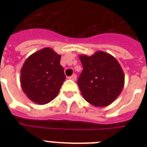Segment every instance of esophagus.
Returning a JSON list of instances; mask_svg holds the SVG:
<instances>
[{
	"instance_id": "1",
	"label": "esophagus",
	"mask_w": 147,
	"mask_h": 147,
	"mask_svg": "<svg viewBox=\"0 0 147 147\" xmlns=\"http://www.w3.org/2000/svg\"><path fill=\"white\" fill-rule=\"evenodd\" d=\"M69 79H71V80H73V81H76V78H77V76H76V74H73L72 76H70V77H69Z\"/></svg>"
}]
</instances>
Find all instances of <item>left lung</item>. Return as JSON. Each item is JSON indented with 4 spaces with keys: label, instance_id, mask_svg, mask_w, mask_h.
I'll return each mask as SVG.
<instances>
[{
    "label": "left lung",
    "instance_id": "obj_1",
    "mask_svg": "<svg viewBox=\"0 0 147 147\" xmlns=\"http://www.w3.org/2000/svg\"><path fill=\"white\" fill-rule=\"evenodd\" d=\"M83 70L78 79L82 96L95 107L111 105L122 92L124 74L117 60L102 51L93 55H80Z\"/></svg>",
    "mask_w": 147,
    "mask_h": 147
}]
</instances>
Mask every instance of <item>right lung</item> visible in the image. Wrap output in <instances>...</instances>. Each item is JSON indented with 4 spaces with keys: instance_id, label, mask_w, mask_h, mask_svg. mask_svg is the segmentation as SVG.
Here are the masks:
<instances>
[{
    "instance_id": "add662e5",
    "label": "right lung",
    "mask_w": 147,
    "mask_h": 147,
    "mask_svg": "<svg viewBox=\"0 0 147 147\" xmlns=\"http://www.w3.org/2000/svg\"><path fill=\"white\" fill-rule=\"evenodd\" d=\"M61 55L44 48L30 55L20 71L23 91L34 103L46 105L57 96L65 79Z\"/></svg>"
}]
</instances>
